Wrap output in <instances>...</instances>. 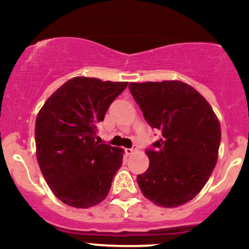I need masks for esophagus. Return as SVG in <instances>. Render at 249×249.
Masks as SVG:
<instances>
[{
    "label": "esophagus",
    "mask_w": 249,
    "mask_h": 249,
    "mask_svg": "<svg viewBox=\"0 0 249 249\" xmlns=\"http://www.w3.org/2000/svg\"><path fill=\"white\" fill-rule=\"evenodd\" d=\"M136 150H137V144H133L131 148H125V152H126V154H132Z\"/></svg>",
    "instance_id": "34e87169"
}]
</instances>
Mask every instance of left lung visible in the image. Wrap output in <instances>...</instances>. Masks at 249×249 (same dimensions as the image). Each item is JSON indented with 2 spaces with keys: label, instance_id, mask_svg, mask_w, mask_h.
I'll list each match as a JSON object with an SVG mask.
<instances>
[{
  "label": "left lung",
  "instance_id": "obj_1",
  "mask_svg": "<svg viewBox=\"0 0 249 249\" xmlns=\"http://www.w3.org/2000/svg\"><path fill=\"white\" fill-rule=\"evenodd\" d=\"M145 121L161 132L146 148L150 165L137 177L142 194L158 206L177 207L192 200L212 174L221 127L196 89L179 81L130 83Z\"/></svg>",
  "mask_w": 249,
  "mask_h": 249
}]
</instances>
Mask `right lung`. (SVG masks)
Masks as SVG:
<instances>
[{"instance_id": "obj_1", "label": "right lung", "mask_w": 249, "mask_h": 249, "mask_svg": "<svg viewBox=\"0 0 249 249\" xmlns=\"http://www.w3.org/2000/svg\"><path fill=\"white\" fill-rule=\"evenodd\" d=\"M126 82L75 77L57 89L36 118V156L43 177L64 204L103 201L123 164V150L96 142L97 125Z\"/></svg>"}]
</instances>
